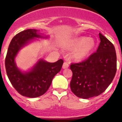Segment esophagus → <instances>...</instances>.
Wrapping results in <instances>:
<instances>
[{
	"label": "esophagus",
	"mask_w": 122,
	"mask_h": 122,
	"mask_svg": "<svg viewBox=\"0 0 122 122\" xmlns=\"http://www.w3.org/2000/svg\"><path fill=\"white\" fill-rule=\"evenodd\" d=\"M68 67H69L68 64L67 63V62H65L63 64V66H62V68H63V69H66V68H68Z\"/></svg>",
	"instance_id": "obj_1"
}]
</instances>
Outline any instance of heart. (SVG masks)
<instances>
[{
  "label": "heart",
  "instance_id": "1",
  "mask_svg": "<svg viewBox=\"0 0 122 122\" xmlns=\"http://www.w3.org/2000/svg\"><path fill=\"white\" fill-rule=\"evenodd\" d=\"M95 46V42L93 39L81 36L74 43V48L72 52V57L76 60H81L90 53Z\"/></svg>",
  "mask_w": 122,
  "mask_h": 122
}]
</instances>
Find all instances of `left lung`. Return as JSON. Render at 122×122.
Listing matches in <instances>:
<instances>
[{
	"label": "left lung",
	"instance_id": "8db88e82",
	"mask_svg": "<svg viewBox=\"0 0 122 122\" xmlns=\"http://www.w3.org/2000/svg\"><path fill=\"white\" fill-rule=\"evenodd\" d=\"M100 42L96 52L85 61L71 64L70 87L78 97L89 99L106 90L116 72L117 58L112 43L99 33Z\"/></svg>",
	"mask_w": 122,
	"mask_h": 122
}]
</instances>
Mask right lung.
Segmentation results:
<instances>
[{
	"mask_svg": "<svg viewBox=\"0 0 122 122\" xmlns=\"http://www.w3.org/2000/svg\"><path fill=\"white\" fill-rule=\"evenodd\" d=\"M37 29L20 32L12 38L5 59V68L11 84L23 96L38 97L43 95L51 86L54 76L60 71L64 61L48 62L40 59L29 71L23 72L17 67L15 58L20 49L36 38H48Z\"/></svg>",
	"mask_w": 122,
	"mask_h": 122,
	"instance_id": "right-lung-1",
	"label": "right lung"
}]
</instances>
